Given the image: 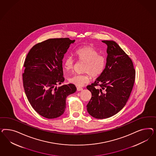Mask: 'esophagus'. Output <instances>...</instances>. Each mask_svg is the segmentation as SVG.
Here are the masks:
<instances>
[{
    "label": "esophagus",
    "instance_id": "34e87169",
    "mask_svg": "<svg viewBox=\"0 0 156 156\" xmlns=\"http://www.w3.org/2000/svg\"><path fill=\"white\" fill-rule=\"evenodd\" d=\"M77 90H78V91H82V90H83V89H82V87H77Z\"/></svg>",
    "mask_w": 156,
    "mask_h": 156
}]
</instances>
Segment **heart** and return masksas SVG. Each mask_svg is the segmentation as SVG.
I'll return each mask as SVG.
<instances>
[{
    "label": "heart",
    "instance_id": "b5f03b06",
    "mask_svg": "<svg viewBox=\"0 0 156 156\" xmlns=\"http://www.w3.org/2000/svg\"><path fill=\"white\" fill-rule=\"evenodd\" d=\"M76 55L78 59L83 63V72L82 75H74L69 78V82L77 87H82L89 82L90 75L92 77H97L102 73L105 66V59L98 55L94 48L91 46L81 47L76 50ZM74 60L73 57L66 58L64 66L66 70H71L74 67Z\"/></svg>",
    "mask_w": 156,
    "mask_h": 156
}]
</instances>
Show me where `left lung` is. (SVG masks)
Masks as SVG:
<instances>
[{
    "label": "left lung",
    "instance_id": "left-lung-1",
    "mask_svg": "<svg viewBox=\"0 0 156 156\" xmlns=\"http://www.w3.org/2000/svg\"><path fill=\"white\" fill-rule=\"evenodd\" d=\"M107 45L105 68L94 83L87 86L91 98L87 105L90 115L104 119L118 113L126 105L132 90L136 71L131 59L113 41H102ZM98 85V90L95 86Z\"/></svg>",
    "mask_w": 156,
    "mask_h": 156
}]
</instances>
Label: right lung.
<instances>
[{
	"instance_id": "1",
	"label": "right lung",
	"mask_w": 156,
	"mask_h": 156,
	"mask_svg": "<svg viewBox=\"0 0 156 156\" xmlns=\"http://www.w3.org/2000/svg\"><path fill=\"white\" fill-rule=\"evenodd\" d=\"M74 42L68 38L47 39L34 46L25 59V94L33 109L43 117H60L66 109L67 97L76 90L71 83L55 86L65 80L62 60Z\"/></svg>"
}]
</instances>
